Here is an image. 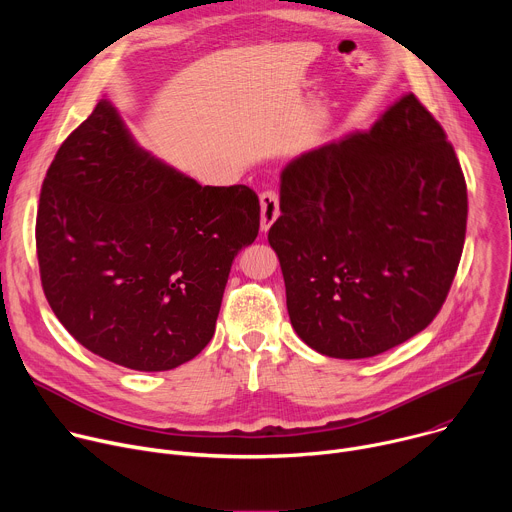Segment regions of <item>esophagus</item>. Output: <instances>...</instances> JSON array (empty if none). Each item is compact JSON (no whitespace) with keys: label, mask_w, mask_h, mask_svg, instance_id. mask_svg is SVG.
Instances as JSON below:
<instances>
[{"label":"esophagus","mask_w":512,"mask_h":512,"mask_svg":"<svg viewBox=\"0 0 512 512\" xmlns=\"http://www.w3.org/2000/svg\"><path fill=\"white\" fill-rule=\"evenodd\" d=\"M259 204H261V231L267 233L279 218V198L273 190H265L259 196Z\"/></svg>","instance_id":"1"}]
</instances>
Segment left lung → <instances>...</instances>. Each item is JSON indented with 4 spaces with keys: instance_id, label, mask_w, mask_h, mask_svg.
I'll list each match as a JSON object with an SVG mask.
<instances>
[{
    "instance_id": "obj_1",
    "label": "left lung",
    "mask_w": 512,
    "mask_h": 512,
    "mask_svg": "<svg viewBox=\"0 0 512 512\" xmlns=\"http://www.w3.org/2000/svg\"><path fill=\"white\" fill-rule=\"evenodd\" d=\"M269 229L296 334L330 358H369L440 312L468 216L442 125L405 93L373 127L306 150L279 174Z\"/></svg>"
}]
</instances>
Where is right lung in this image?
Listing matches in <instances>:
<instances>
[{
    "instance_id": "add662e5",
    "label": "right lung",
    "mask_w": 512,
    "mask_h": 512,
    "mask_svg": "<svg viewBox=\"0 0 512 512\" xmlns=\"http://www.w3.org/2000/svg\"><path fill=\"white\" fill-rule=\"evenodd\" d=\"M257 233L251 188L198 184L145 152L101 99L42 184V287L60 324L93 354L170 371L210 342L233 259Z\"/></svg>"
}]
</instances>
